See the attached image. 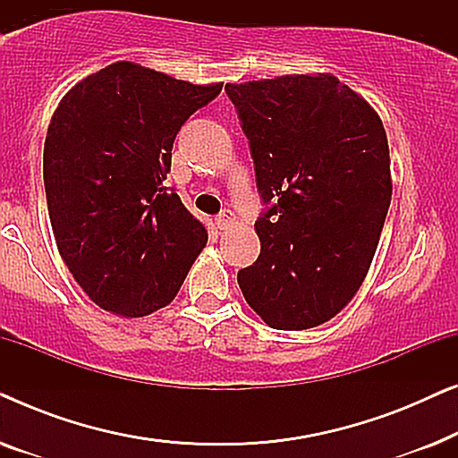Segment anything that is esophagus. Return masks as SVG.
Returning <instances> with one entry per match:
<instances>
[{
  "instance_id": "1",
  "label": "esophagus",
  "mask_w": 458,
  "mask_h": 458,
  "mask_svg": "<svg viewBox=\"0 0 458 458\" xmlns=\"http://www.w3.org/2000/svg\"><path fill=\"white\" fill-rule=\"evenodd\" d=\"M215 225H216V229H229L231 225H233V212H229V210H225L223 215H218L216 218H215Z\"/></svg>"
}]
</instances>
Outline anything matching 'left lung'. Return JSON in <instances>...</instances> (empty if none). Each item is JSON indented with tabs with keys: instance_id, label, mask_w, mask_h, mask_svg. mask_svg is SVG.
Wrapping results in <instances>:
<instances>
[{
	"instance_id": "8db88e82",
	"label": "left lung",
	"mask_w": 458,
	"mask_h": 458,
	"mask_svg": "<svg viewBox=\"0 0 458 458\" xmlns=\"http://www.w3.org/2000/svg\"><path fill=\"white\" fill-rule=\"evenodd\" d=\"M273 202L254 223L260 256L237 273L273 329L334 318L365 281L392 199L384 123L331 72L227 83Z\"/></svg>"
}]
</instances>
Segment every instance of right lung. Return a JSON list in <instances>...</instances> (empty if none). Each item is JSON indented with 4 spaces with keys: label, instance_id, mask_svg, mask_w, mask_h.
Masks as SVG:
<instances>
[{
    "label": "right lung",
    "instance_id": "obj_1",
    "mask_svg": "<svg viewBox=\"0 0 458 458\" xmlns=\"http://www.w3.org/2000/svg\"><path fill=\"white\" fill-rule=\"evenodd\" d=\"M223 83L193 85L135 62L81 79L43 146L55 246L93 304L140 318L171 304L208 231L166 191L181 124Z\"/></svg>",
    "mask_w": 458,
    "mask_h": 458
}]
</instances>
